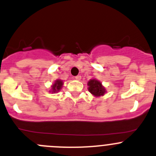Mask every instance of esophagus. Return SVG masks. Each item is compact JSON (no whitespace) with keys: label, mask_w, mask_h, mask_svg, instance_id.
Wrapping results in <instances>:
<instances>
[{"label":"esophagus","mask_w":156,"mask_h":156,"mask_svg":"<svg viewBox=\"0 0 156 156\" xmlns=\"http://www.w3.org/2000/svg\"><path fill=\"white\" fill-rule=\"evenodd\" d=\"M81 78V75H77V76H75V79L77 80V81H80Z\"/></svg>","instance_id":"34e87169"}]
</instances>
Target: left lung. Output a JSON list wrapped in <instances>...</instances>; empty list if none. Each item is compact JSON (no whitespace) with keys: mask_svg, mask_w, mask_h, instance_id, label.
<instances>
[{"mask_svg":"<svg viewBox=\"0 0 156 156\" xmlns=\"http://www.w3.org/2000/svg\"><path fill=\"white\" fill-rule=\"evenodd\" d=\"M87 86H88V90L93 96L101 97L104 96L107 92L105 87L103 86L102 83L100 81L97 80L96 78H92L87 82Z\"/></svg>","mask_w":156,"mask_h":156,"instance_id":"8db88e82","label":"left lung"}]
</instances>
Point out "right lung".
<instances>
[{"mask_svg": "<svg viewBox=\"0 0 156 156\" xmlns=\"http://www.w3.org/2000/svg\"><path fill=\"white\" fill-rule=\"evenodd\" d=\"M63 84H64V82H63L62 80H55V81H54L53 84H52V86H51V89L50 90H49V92H52V94L58 93V92L60 91V90L62 88Z\"/></svg>", "mask_w": 156, "mask_h": 156, "instance_id": "obj_1", "label": "right lung"}]
</instances>
